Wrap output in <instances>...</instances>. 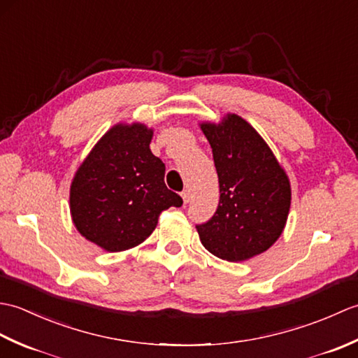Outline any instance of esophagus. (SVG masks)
Listing matches in <instances>:
<instances>
[{"label":"esophagus","instance_id":"esophagus-1","mask_svg":"<svg viewBox=\"0 0 358 358\" xmlns=\"http://www.w3.org/2000/svg\"><path fill=\"white\" fill-rule=\"evenodd\" d=\"M181 199H183L185 204H187V203H189V200H191V192H189L187 189H186V191L181 192Z\"/></svg>","mask_w":358,"mask_h":358}]
</instances>
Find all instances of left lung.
Returning <instances> with one entry per match:
<instances>
[{
    "mask_svg": "<svg viewBox=\"0 0 358 358\" xmlns=\"http://www.w3.org/2000/svg\"><path fill=\"white\" fill-rule=\"evenodd\" d=\"M212 148L220 183L214 217L196 226L201 245L226 262L263 254L286 226L291 183L262 135L237 113L200 123Z\"/></svg>",
    "mask_w": 358,
    "mask_h": 358,
    "instance_id": "obj_1",
    "label": "left lung"
}]
</instances>
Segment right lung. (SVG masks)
Wrapping results in <instances>:
<instances>
[{
	"label": "right lung",
	"mask_w": 358,
	"mask_h": 358,
	"mask_svg": "<svg viewBox=\"0 0 358 358\" xmlns=\"http://www.w3.org/2000/svg\"><path fill=\"white\" fill-rule=\"evenodd\" d=\"M154 131L143 123L112 126L80 164L71 185L77 231L108 252L138 246L158 217L183 200L164 185V163L150 152Z\"/></svg>",
	"instance_id": "add662e5"
}]
</instances>
